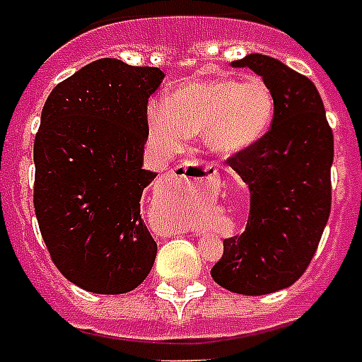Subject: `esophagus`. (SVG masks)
Returning <instances> with one entry per match:
<instances>
[{"label": "esophagus", "instance_id": "34e87169", "mask_svg": "<svg viewBox=\"0 0 362 362\" xmlns=\"http://www.w3.org/2000/svg\"><path fill=\"white\" fill-rule=\"evenodd\" d=\"M173 178L178 180H193V182H215L217 180V169L214 165H204V163H193V162H184L180 165H176L171 171Z\"/></svg>", "mask_w": 362, "mask_h": 362}]
</instances>
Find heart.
Masks as SVG:
<instances>
[{
    "mask_svg": "<svg viewBox=\"0 0 362 362\" xmlns=\"http://www.w3.org/2000/svg\"><path fill=\"white\" fill-rule=\"evenodd\" d=\"M276 97L263 78H200L148 105V129L165 144L202 136L218 156L256 147L274 123Z\"/></svg>",
    "mask_w": 362,
    "mask_h": 362,
    "instance_id": "obj_1",
    "label": "heart"
}]
</instances>
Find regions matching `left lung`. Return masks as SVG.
Listing matches in <instances>:
<instances>
[{
  "label": "left lung",
  "mask_w": 362,
  "mask_h": 362,
  "mask_svg": "<svg viewBox=\"0 0 362 362\" xmlns=\"http://www.w3.org/2000/svg\"><path fill=\"white\" fill-rule=\"evenodd\" d=\"M232 66L269 84L276 115L256 147L228 160L248 184L250 215L241 235L224 239L211 278L232 293L263 296L291 287L317 252L331 211L333 132L308 77L259 53Z\"/></svg>",
  "instance_id": "obj_1"
}]
</instances>
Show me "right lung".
<instances>
[{"instance_id":"obj_1","label":"right lung","mask_w":362,"mask_h":362,"mask_svg":"<svg viewBox=\"0 0 362 362\" xmlns=\"http://www.w3.org/2000/svg\"><path fill=\"white\" fill-rule=\"evenodd\" d=\"M158 68L99 59L53 88L35 138V211L51 259L95 294L136 289L156 259L139 215L156 178L144 169Z\"/></svg>"}]
</instances>
